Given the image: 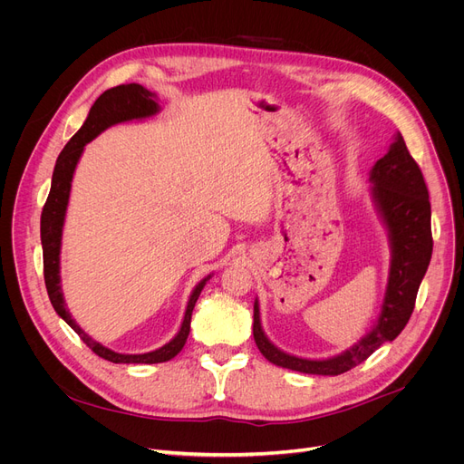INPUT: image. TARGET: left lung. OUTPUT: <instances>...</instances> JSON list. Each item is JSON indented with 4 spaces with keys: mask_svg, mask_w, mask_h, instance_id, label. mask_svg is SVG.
Masks as SVG:
<instances>
[{
    "mask_svg": "<svg viewBox=\"0 0 464 464\" xmlns=\"http://www.w3.org/2000/svg\"><path fill=\"white\" fill-rule=\"evenodd\" d=\"M372 199L383 219L392 245V265L382 312L374 327L355 346L329 359H303L278 350L261 329L259 303H254V340L266 361L304 374L338 376L357 367L382 344L392 343L406 327L416 304L420 284L432 256L430 201L420 165L406 149L401 133L387 154L371 170Z\"/></svg>",
    "mask_w": 464,
    "mask_h": 464,
    "instance_id": "left-lung-1",
    "label": "left lung"
}]
</instances>
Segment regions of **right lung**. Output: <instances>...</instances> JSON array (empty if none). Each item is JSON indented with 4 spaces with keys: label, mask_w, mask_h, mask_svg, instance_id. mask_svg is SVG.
Masks as SVG:
<instances>
[{
    "label": "right lung",
    "mask_w": 464,
    "mask_h": 464,
    "mask_svg": "<svg viewBox=\"0 0 464 464\" xmlns=\"http://www.w3.org/2000/svg\"><path fill=\"white\" fill-rule=\"evenodd\" d=\"M160 112V105L156 102V93L146 90L140 84H120L116 88H111L97 97L95 103L92 105L88 118L82 124V128L71 137V140L65 144V149L56 160V167L53 173V186L51 193H48L46 203L43 207L41 214V245H43V265H44V285L48 291V299H51L56 314L60 318L75 331L82 343L95 353L111 362H144V364H154V362H165L173 359L186 344V338L189 334V322H191V312L195 303H198L201 291L210 278H203L198 285L193 287L184 320L180 325V331L173 340L154 352L149 353H116L103 344L95 343V340L86 334L77 322L71 318L67 310V304L63 301L62 285H60V250H62V233H63V222H65V210L69 203V193H71V180L72 173H75V167L82 156L84 146L105 131L111 126L121 124V121H131V120H144L150 118Z\"/></svg>",
    "instance_id": "1"
}]
</instances>
